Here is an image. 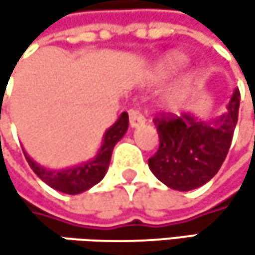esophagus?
I'll return each mask as SVG.
<instances>
[{
    "mask_svg": "<svg viewBox=\"0 0 255 255\" xmlns=\"http://www.w3.org/2000/svg\"><path fill=\"white\" fill-rule=\"evenodd\" d=\"M128 115H129V126H131L132 128H135V127H138V126H141V124H144V121H146L144 115H143V114H141V111H138L137 108L129 109Z\"/></svg>",
    "mask_w": 255,
    "mask_h": 255,
    "instance_id": "esophagus-1",
    "label": "esophagus"
}]
</instances>
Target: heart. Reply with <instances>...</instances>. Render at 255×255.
<instances>
[{
  "label": "heart",
  "instance_id": "heart-1",
  "mask_svg": "<svg viewBox=\"0 0 255 255\" xmlns=\"http://www.w3.org/2000/svg\"><path fill=\"white\" fill-rule=\"evenodd\" d=\"M180 63H181V57H178V56H171L168 59V65L170 66H177Z\"/></svg>",
  "mask_w": 255,
  "mask_h": 255
}]
</instances>
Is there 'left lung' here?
Instances as JSON below:
<instances>
[{"instance_id": "obj_1", "label": "left lung", "mask_w": 255, "mask_h": 255, "mask_svg": "<svg viewBox=\"0 0 255 255\" xmlns=\"http://www.w3.org/2000/svg\"><path fill=\"white\" fill-rule=\"evenodd\" d=\"M239 99L235 90L228 111L211 121H201L190 114H159L153 120L159 147L147 161L155 177L180 192L201 187L214 177L229 152Z\"/></svg>"}]
</instances>
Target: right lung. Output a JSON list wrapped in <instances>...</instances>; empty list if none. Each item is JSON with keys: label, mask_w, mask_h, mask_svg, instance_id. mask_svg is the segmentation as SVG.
I'll return each instance as SVG.
<instances>
[{"label": "right lung", "mask_w": 255, "mask_h": 255, "mask_svg": "<svg viewBox=\"0 0 255 255\" xmlns=\"http://www.w3.org/2000/svg\"><path fill=\"white\" fill-rule=\"evenodd\" d=\"M127 129L128 114L123 112L121 117L118 118V121L105 132L103 144L99 149L97 156L82 165H78V167L66 168V170H47V168L38 165L36 162H33L26 155V152L25 158L29 167L33 170V173L44 183H47L50 187H53L59 192L68 193V195H78V193L88 190L90 187H93L94 184H97L102 178L105 177L109 162H111L112 150H114L115 144L124 137Z\"/></svg>", "instance_id": "obj_1"}]
</instances>
